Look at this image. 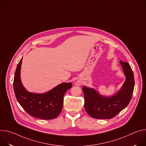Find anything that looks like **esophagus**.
<instances>
[{
  "mask_svg": "<svg viewBox=\"0 0 146 146\" xmlns=\"http://www.w3.org/2000/svg\"><path fill=\"white\" fill-rule=\"evenodd\" d=\"M76 85H80V82L79 81H77L76 82Z\"/></svg>",
  "mask_w": 146,
  "mask_h": 146,
  "instance_id": "34e87169",
  "label": "esophagus"
}]
</instances>
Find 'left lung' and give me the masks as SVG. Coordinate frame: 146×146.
I'll return each mask as SVG.
<instances>
[{
	"label": "left lung",
	"mask_w": 146,
	"mask_h": 146,
	"mask_svg": "<svg viewBox=\"0 0 146 146\" xmlns=\"http://www.w3.org/2000/svg\"><path fill=\"white\" fill-rule=\"evenodd\" d=\"M119 62L126 79L121 88L113 95L105 96L94 88L82 87L84 108L91 117L97 119L112 118L129 103L135 86L134 75L128 63L121 60Z\"/></svg>",
	"instance_id": "8db88e82"
}]
</instances>
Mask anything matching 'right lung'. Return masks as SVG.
I'll use <instances>...</instances> for the list:
<instances>
[{
  "label": "right lung",
  "instance_id": "1",
  "mask_svg": "<svg viewBox=\"0 0 146 146\" xmlns=\"http://www.w3.org/2000/svg\"><path fill=\"white\" fill-rule=\"evenodd\" d=\"M23 58L18 63L14 78L15 97L23 109L31 115L43 119H51L58 116L63 107L64 96L72 88L71 82L61 83L50 91L43 94L28 92L21 80Z\"/></svg>",
  "mask_w": 146,
  "mask_h": 146
}]
</instances>
